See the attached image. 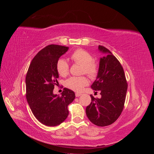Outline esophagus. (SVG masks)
<instances>
[{"mask_svg":"<svg viewBox=\"0 0 154 154\" xmlns=\"http://www.w3.org/2000/svg\"><path fill=\"white\" fill-rule=\"evenodd\" d=\"M75 95H76V97H79V96H80L82 95V94H81V93H78V92H76V94H75Z\"/></svg>","mask_w":154,"mask_h":154,"instance_id":"esophagus-1","label":"esophagus"}]
</instances>
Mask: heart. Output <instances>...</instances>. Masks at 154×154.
I'll use <instances>...</instances> for the list:
<instances>
[{"label": "heart", "mask_w": 154, "mask_h": 154, "mask_svg": "<svg viewBox=\"0 0 154 154\" xmlns=\"http://www.w3.org/2000/svg\"><path fill=\"white\" fill-rule=\"evenodd\" d=\"M74 63L82 65V74H86L91 78H95L99 72V66L94 60V57L88 51L83 49H77L70 56ZM57 71L62 76H66L69 72L68 62L64 59H60L57 63ZM88 84V80L85 76H72L66 81V86L76 92L82 91Z\"/></svg>", "instance_id": "1"}]
</instances>
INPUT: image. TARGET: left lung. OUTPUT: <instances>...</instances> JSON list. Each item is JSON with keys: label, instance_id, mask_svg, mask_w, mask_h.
Wrapping results in <instances>:
<instances>
[{"label": "left lung", "instance_id": "8db88e82", "mask_svg": "<svg viewBox=\"0 0 154 154\" xmlns=\"http://www.w3.org/2000/svg\"><path fill=\"white\" fill-rule=\"evenodd\" d=\"M99 50L106 53L100 58L99 72L91 87L100 91L101 98L91 95V102L86 108L91 122L99 127H105L118 119L124 108L128 84L124 70L119 60L103 45Z\"/></svg>", "mask_w": 154, "mask_h": 154}]
</instances>
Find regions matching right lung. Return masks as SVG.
I'll return each mask as SVG.
<instances>
[{"mask_svg": "<svg viewBox=\"0 0 154 154\" xmlns=\"http://www.w3.org/2000/svg\"><path fill=\"white\" fill-rule=\"evenodd\" d=\"M68 49L60 45L46 46L32 60L26 74L27 103L35 117L49 127L57 126L66 120L68 105L75 98V93L67 88H63L61 96L53 93L59 76L57 63Z\"/></svg>", "mask_w": 154, "mask_h": 154, "instance_id": "obj_1", "label": "right lung"}]
</instances>
